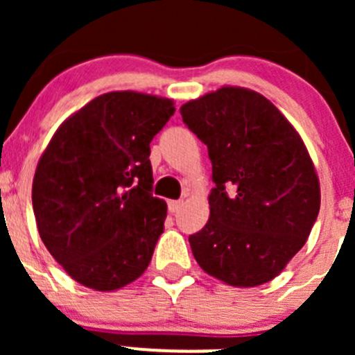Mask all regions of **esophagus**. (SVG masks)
<instances>
[{
  "label": "esophagus",
  "mask_w": 355,
  "mask_h": 355,
  "mask_svg": "<svg viewBox=\"0 0 355 355\" xmlns=\"http://www.w3.org/2000/svg\"><path fill=\"white\" fill-rule=\"evenodd\" d=\"M182 206H184V200H168V209H170V213H178L182 209Z\"/></svg>",
  "instance_id": "esophagus-1"
}]
</instances>
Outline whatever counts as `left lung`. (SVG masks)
I'll return each instance as SVG.
<instances>
[{
	"label": "left lung",
	"instance_id": "obj_1",
	"mask_svg": "<svg viewBox=\"0 0 355 355\" xmlns=\"http://www.w3.org/2000/svg\"><path fill=\"white\" fill-rule=\"evenodd\" d=\"M207 148L216 187L192 254L234 287L273 280L306 244L320 213V182L302 139L264 96L221 87L180 108Z\"/></svg>",
	"mask_w": 355,
	"mask_h": 355
}]
</instances>
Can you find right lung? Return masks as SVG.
I'll list each match as a JSON object with an SVG mask.
<instances>
[{
    "label": "right lung",
    "mask_w": 355,
    "mask_h": 355,
    "mask_svg": "<svg viewBox=\"0 0 355 355\" xmlns=\"http://www.w3.org/2000/svg\"><path fill=\"white\" fill-rule=\"evenodd\" d=\"M173 113L171 99L108 92L68 118L39 159V235L78 284L116 290L151 263L166 202L153 196L149 144Z\"/></svg>",
    "instance_id": "add662e5"
}]
</instances>
